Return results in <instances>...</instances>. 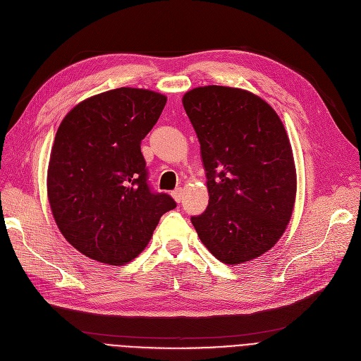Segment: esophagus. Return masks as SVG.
<instances>
[{
  "instance_id": "esophagus-1",
  "label": "esophagus",
  "mask_w": 361,
  "mask_h": 361,
  "mask_svg": "<svg viewBox=\"0 0 361 361\" xmlns=\"http://www.w3.org/2000/svg\"><path fill=\"white\" fill-rule=\"evenodd\" d=\"M171 195H173V197H174V200L177 203H180L183 200V190H181V188H176V190L171 193Z\"/></svg>"
}]
</instances>
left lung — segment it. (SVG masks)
<instances>
[{"mask_svg": "<svg viewBox=\"0 0 361 361\" xmlns=\"http://www.w3.org/2000/svg\"><path fill=\"white\" fill-rule=\"evenodd\" d=\"M183 105L197 139L209 204L192 216L199 238L218 260L238 264L279 240L295 200V168L276 112L256 94L204 86Z\"/></svg>", "mask_w": 361, "mask_h": 361, "instance_id": "left-lung-1", "label": "left lung"}]
</instances>
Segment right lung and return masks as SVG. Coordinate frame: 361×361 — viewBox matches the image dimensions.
<instances>
[{"mask_svg":"<svg viewBox=\"0 0 361 361\" xmlns=\"http://www.w3.org/2000/svg\"><path fill=\"white\" fill-rule=\"evenodd\" d=\"M166 104L164 94L120 87L75 105L54 140L48 199L66 240L108 264L135 259L176 200L155 192L140 145Z\"/></svg>","mask_w":361,"mask_h":361,"instance_id":"obj_1","label":"right lung"}]
</instances>
